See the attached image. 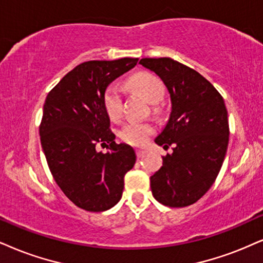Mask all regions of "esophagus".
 I'll return each mask as SVG.
<instances>
[{
  "label": "esophagus",
  "mask_w": 263,
  "mask_h": 263,
  "mask_svg": "<svg viewBox=\"0 0 263 263\" xmlns=\"http://www.w3.org/2000/svg\"><path fill=\"white\" fill-rule=\"evenodd\" d=\"M145 154H146V151H145V150H140V148H139V150H137V156H138L139 158L144 157Z\"/></svg>",
  "instance_id": "34e87169"
}]
</instances>
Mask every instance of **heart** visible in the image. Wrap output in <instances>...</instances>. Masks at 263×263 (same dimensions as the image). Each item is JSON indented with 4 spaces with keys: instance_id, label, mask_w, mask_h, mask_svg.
<instances>
[{
    "instance_id": "1",
    "label": "heart",
    "mask_w": 263,
    "mask_h": 263,
    "mask_svg": "<svg viewBox=\"0 0 263 263\" xmlns=\"http://www.w3.org/2000/svg\"><path fill=\"white\" fill-rule=\"evenodd\" d=\"M129 85L133 90L144 97L150 103H157L163 99L164 86L157 77L148 73H139L132 77ZM103 107L109 118L118 119L122 115V93L121 89L111 84L106 87L102 96ZM154 133V125L148 122L130 121L128 122L121 130V138L123 141L134 146H140L145 144L147 138Z\"/></svg>"
}]
</instances>
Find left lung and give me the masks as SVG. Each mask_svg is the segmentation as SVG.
Returning <instances> with one entry per match:
<instances>
[{
    "label": "left lung",
    "mask_w": 263,
    "mask_h": 263,
    "mask_svg": "<svg viewBox=\"0 0 263 263\" xmlns=\"http://www.w3.org/2000/svg\"><path fill=\"white\" fill-rule=\"evenodd\" d=\"M142 67L156 73L171 97L166 126L155 142L173 152L151 176L152 195L170 207L196 202L215 183L229 141L224 100L200 73L168 57L142 58Z\"/></svg>",
    "instance_id": "8db88e82"
}]
</instances>
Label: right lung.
Instances as JSON below:
<instances>
[{
    "instance_id": "add662e5",
    "label": "right lung",
    "mask_w": 263,
    "mask_h": 263,
    "mask_svg": "<svg viewBox=\"0 0 263 263\" xmlns=\"http://www.w3.org/2000/svg\"><path fill=\"white\" fill-rule=\"evenodd\" d=\"M138 61H87L67 73L45 100L40 140L48 168L64 195L90 212L106 211L121 200L125 173L137 161L130 145L115 141L102 96ZM97 143L110 151L99 153Z\"/></svg>"
}]
</instances>
